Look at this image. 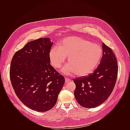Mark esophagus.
I'll list each match as a JSON object with an SVG mask.
<instances>
[{
	"label": "esophagus",
	"mask_w": 130,
	"mask_h": 130,
	"mask_svg": "<svg viewBox=\"0 0 130 130\" xmlns=\"http://www.w3.org/2000/svg\"><path fill=\"white\" fill-rule=\"evenodd\" d=\"M71 81V79L68 78H65V83H68V82H69Z\"/></svg>",
	"instance_id": "34e87169"
}]
</instances>
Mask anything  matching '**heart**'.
<instances>
[{"label":"heart","instance_id":"obj_1","mask_svg":"<svg viewBox=\"0 0 130 130\" xmlns=\"http://www.w3.org/2000/svg\"><path fill=\"white\" fill-rule=\"evenodd\" d=\"M103 56L101 46L78 37H70L52 47L49 52L51 64L60 68L68 57L69 63L62 69L67 75L75 73L78 76L87 75L97 68Z\"/></svg>","mask_w":130,"mask_h":130}]
</instances>
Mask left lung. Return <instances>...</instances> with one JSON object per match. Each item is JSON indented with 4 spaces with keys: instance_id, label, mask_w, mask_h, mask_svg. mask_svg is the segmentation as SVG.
Returning <instances> with one entry per match:
<instances>
[{
    "instance_id": "8db88e82",
    "label": "left lung",
    "mask_w": 130,
    "mask_h": 130,
    "mask_svg": "<svg viewBox=\"0 0 130 130\" xmlns=\"http://www.w3.org/2000/svg\"><path fill=\"white\" fill-rule=\"evenodd\" d=\"M103 56L100 64L88 76L73 80L74 96L81 106L95 108L106 101L113 90L118 75L117 61L109 47L102 43Z\"/></svg>"
}]
</instances>
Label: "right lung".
I'll return each mask as SVG.
<instances>
[{
	"mask_svg": "<svg viewBox=\"0 0 130 130\" xmlns=\"http://www.w3.org/2000/svg\"><path fill=\"white\" fill-rule=\"evenodd\" d=\"M49 38L30 41L14 54L9 76L16 95L27 107L46 112L56 104L65 78L50 64Z\"/></svg>",
	"mask_w": 130,
	"mask_h": 130,
	"instance_id": "1",
	"label": "right lung"
}]
</instances>
